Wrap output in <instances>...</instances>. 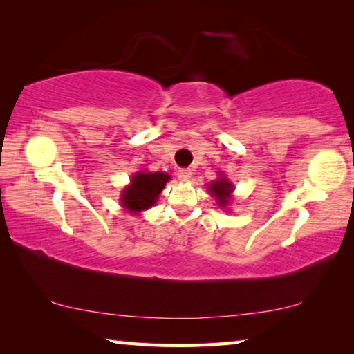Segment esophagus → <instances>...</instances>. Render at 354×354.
Returning a JSON list of instances; mask_svg holds the SVG:
<instances>
[{"mask_svg":"<svg viewBox=\"0 0 354 354\" xmlns=\"http://www.w3.org/2000/svg\"><path fill=\"white\" fill-rule=\"evenodd\" d=\"M178 178L181 179V181H189V179L192 178V170L190 169H179Z\"/></svg>","mask_w":354,"mask_h":354,"instance_id":"obj_1","label":"esophagus"}]
</instances>
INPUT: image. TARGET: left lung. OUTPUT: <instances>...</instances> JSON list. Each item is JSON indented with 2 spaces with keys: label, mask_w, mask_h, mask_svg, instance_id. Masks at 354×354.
<instances>
[{
  "label": "left lung",
  "mask_w": 354,
  "mask_h": 354,
  "mask_svg": "<svg viewBox=\"0 0 354 354\" xmlns=\"http://www.w3.org/2000/svg\"><path fill=\"white\" fill-rule=\"evenodd\" d=\"M232 190H234V187H232L231 181H227L225 176L215 179V181L209 184V192H211V195L220 207H226L230 205Z\"/></svg>",
  "instance_id": "8db88e82"
}]
</instances>
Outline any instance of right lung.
Returning a JSON list of instances; mask_svg holds the SVG:
<instances>
[{"label":"right lung","instance_id":"right-lung-1","mask_svg":"<svg viewBox=\"0 0 354 354\" xmlns=\"http://www.w3.org/2000/svg\"><path fill=\"white\" fill-rule=\"evenodd\" d=\"M170 181V175L164 171H139L131 179V184L124 187L120 196L122 206L131 214H139L156 205L159 194Z\"/></svg>","mask_w":354,"mask_h":354}]
</instances>
